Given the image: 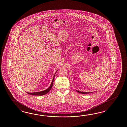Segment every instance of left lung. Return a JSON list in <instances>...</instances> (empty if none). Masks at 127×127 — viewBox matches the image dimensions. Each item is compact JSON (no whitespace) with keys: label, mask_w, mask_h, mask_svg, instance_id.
Returning a JSON list of instances; mask_svg holds the SVG:
<instances>
[{"label":"left lung","mask_w":127,"mask_h":127,"mask_svg":"<svg viewBox=\"0 0 127 127\" xmlns=\"http://www.w3.org/2000/svg\"><path fill=\"white\" fill-rule=\"evenodd\" d=\"M76 91H77V92L79 93H81V94H90V93H91L90 92H84L79 91H78L77 90H76Z\"/></svg>","instance_id":"left-lung-1"}]
</instances>
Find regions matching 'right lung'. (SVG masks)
I'll list each match as a JSON object with an SVG mask.
<instances>
[{
	"instance_id": "1",
	"label": "right lung",
	"mask_w": 127,
	"mask_h": 127,
	"mask_svg": "<svg viewBox=\"0 0 127 127\" xmlns=\"http://www.w3.org/2000/svg\"><path fill=\"white\" fill-rule=\"evenodd\" d=\"M55 74L54 75V78H53V81L51 82V84L50 85V86L49 87V88L48 89H46V90H44V91H40V92H33V93H28L27 92L28 94H29V95H45L46 94H47L50 91V90L52 89V87H53V82H54V76H55Z\"/></svg>"
}]
</instances>
